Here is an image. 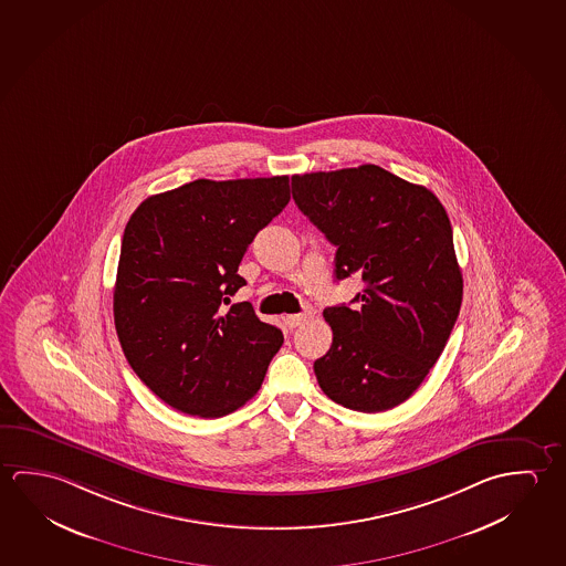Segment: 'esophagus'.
Listing matches in <instances>:
<instances>
[{"label":"esophagus","mask_w":566,"mask_h":566,"mask_svg":"<svg viewBox=\"0 0 566 566\" xmlns=\"http://www.w3.org/2000/svg\"><path fill=\"white\" fill-rule=\"evenodd\" d=\"M307 317H310V314H306V312H304V314H292L286 315L284 322H286L287 327H297V325L304 324Z\"/></svg>","instance_id":"1"}]
</instances>
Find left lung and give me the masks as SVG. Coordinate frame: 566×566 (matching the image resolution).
Masks as SVG:
<instances>
[{
	"instance_id": "left-lung-1",
	"label": "left lung",
	"mask_w": 566,
	"mask_h": 566,
	"mask_svg": "<svg viewBox=\"0 0 566 566\" xmlns=\"http://www.w3.org/2000/svg\"><path fill=\"white\" fill-rule=\"evenodd\" d=\"M297 209L337 247L335 279L361 274L359 306L325 307L334 342L314 363L329 399L395 408L427 379L462 306L452 224L430 189L373 164L292 176Z\"/></svg>"
}]
</instances>
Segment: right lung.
<instances>
[{
    "label": "right lung",
    "mask_w": 566,
    "mask_h": 566,
    "mask_svg": "<svg viewBox=\"0 0 566 566\" xmlns=\"http://www.w3.org/2000/svg\"><path fill=\"white\" fill-rule=\"evenodd\" d=\"M290 201L287 176L197 179L151 195L122 237L114 325L132 369L176 410L219 418L259 392L284 335L249 302L244 252Z\"/></svg>",
    "instance_id": "add662e5"
}]
</instances>
